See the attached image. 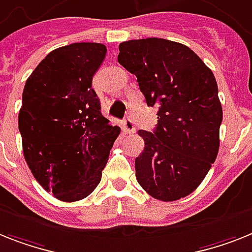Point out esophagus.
Segmentation results:
<instances>
[{
	"label": "esophagus",
	"instance_id": "1",
	"mask_svg": "<svg viewBox=\"0 0 252 252\" xmlns=\"http://www.w3.org/2000/svg\"><path fill=\"white\" fill-rule=\"evenodd\" d=\"M122 131L125 134H134L135 132V125L132 122V120L130 118H126L124 122H122Z\"/></svg>",
	"mask_w": 252,
	"mask_h": 252
}]
</instances>
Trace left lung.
<instances>
[{
	"label": "left lung",
	"instance_id": "8db88e82",
	"mask_svg": "<svg viewBox=\"0 0 252 252\" xmlns=\"http://www.w3.org/2000/svg\"><path fill=\"white\" fill-rule=\"evenodd\" d=\"M118 49V63L136 76L148 107L158 108L155 131L138 132L144 151L135 158L136 180L156 199L187 197L219 152L223 109L215 76L183 43L153 37Z\"/></svg>",
	"mask_w": 252,
	"mask_h": 252
}]
</instances>
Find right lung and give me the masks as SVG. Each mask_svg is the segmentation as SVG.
<instances>
[{
    "instance_id": "obj_1",
    "label": "right lung",
    "mask_w": 252,
    "mask_h": 252,
    "mask_svg": "<svg viewBox=\"0 0 252 252\" xmlns=\"http://www.w3.org/2000/svg\"><path fill=\"white\" fill-rule=\"evenodd\" d=\"M105 53L95 42L55 49L23 90L18 124L24 158L42 188L64 202L94 192L121 131L101 114L93 89Z\"/></svg>"
}]
</instances>
